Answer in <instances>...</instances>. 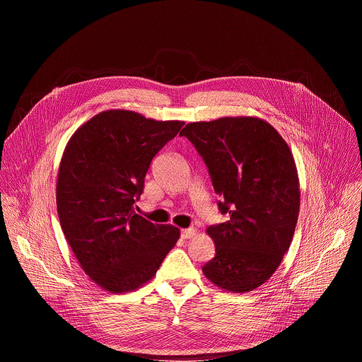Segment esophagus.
Returning <instances> with one entry per match:
<instances>
[{
    "mask_svg": "<svg viewBox=\"0 0 362 362\" xmlns=\"http://www.w3.org/2000/svg\"><path fill=\"white\" fill-rule=\"evenodd\" d=\"M180 235H182V239H190V238H193V236L196 235V229H194V228H190V229H183Z\"/></svg>",
    "mask_w": 362,
    "mask_h": 362,
    "instance_id": "1",
    "label": "esophagus"
}]
</instances>
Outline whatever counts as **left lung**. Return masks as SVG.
Segmentation results:
<instances>
[{
  "mask_svg": "<svg viewBox=\"0 0 362 362\" xmlns=\"http://www.w3.org/2000/svg\"><path fill=\"white\" fill-rule=\"evenodd\" d=\"M186 136L209 169L221 212L206 229L215 257L202 268L214 285L245 293L265 284L288 252L299 214V179L284 137L255 116L186 124Z\"/></svg>",
  "mask_w": 362,
  "mask_h": 362,
  "instance_id": "left-lung-1",
  "label": "left lung"
}]
</instances>
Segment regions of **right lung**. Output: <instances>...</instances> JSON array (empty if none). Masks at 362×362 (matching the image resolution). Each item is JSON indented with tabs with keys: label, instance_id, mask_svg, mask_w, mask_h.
<instances>
[{
	"label": "right lung",
	"instance_id": "add662e5",
	"mask_svg": "<svg viewBox=\"0 0 362 362\" xmlns=\"http://www.w3.org/2000/svg\"><path fill=\"white\" fill-rule=\"evenodd\" d=\"M183 124L112 109L66 144L56 187L60 225L81 269L105 291L147 284L180 236L179 228L154 225L133 208L151 159Z\"/></svg>",
	"mask_w": 362,
	"mask_h": 362
}]
</instances>
